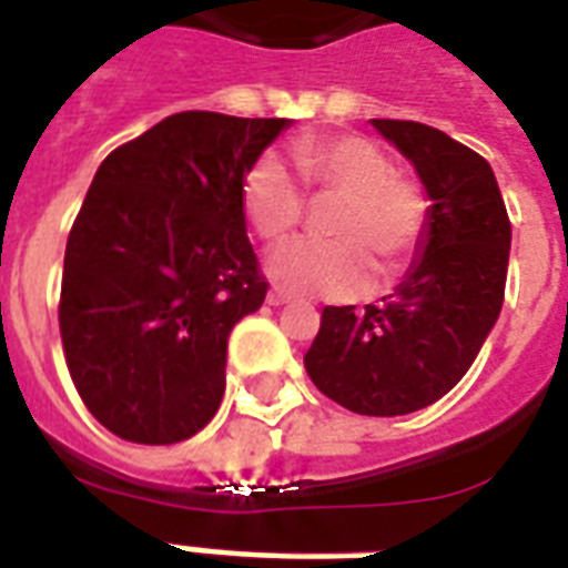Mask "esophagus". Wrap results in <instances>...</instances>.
<instances>
[{"mask_svg": "<svg viewBox=\"0 0 568 568\" xmlns=\"http://www.w3.org/2000/svg\"><path fill=\"white\" fill-rule=\"evenodd\" d=\"M292 301H295V297L288 295V292H283V288H271V292H267V304L271 306H285L292 304Z\"/></svg>", "mask_w": 568, "mask_h": 568, "instance_id": "1", "label": "esophagus"}]
</instances>
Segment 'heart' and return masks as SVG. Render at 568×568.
Wrapping results in <instances>:
<instances>
[{
  "instance_id": "b5f03b06",
  "label": "heart",
  "mask_w": 568,
  "mask_h": 568,
  "mask_svg": "<svg viewBox=\"0 0 568 568\" xmlns=\"http://www.w3.org/2000/svg\"><path fill=\"white\" fill-rule=\"evenodd\" d=\"M295 165L310 186L343 195L331 216L337 241H292L271 252L267 273L295 295L358 297L373 285V263L394 276L413 258L427 225V201L394 174L382 146L361 134L297 141ZM243 213L258 237L283 241L304 216V189L280 155L264 153L243 174Z\"/></svg>"
}]
</instances>
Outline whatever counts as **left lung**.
<instances>
[{
  "label": "left lung",
  "mask_w": 568,
  "mask_h": 568,
  "mask_svg": "<svg viewBox=\"0 0 568 568\" xmlns=\"http://www.w3.org/2000/svg\"><path fill=\"white\" fill-rule=\"evenodd\" d=\"M430 199L415 262L382 304L325 306L304 355L325 397L358 415H409L464 379L506 295L508 225L485 159L434 125L373 120Z\"/></svg>",
  "instance_id": "8db88e82"
}]
</instances>
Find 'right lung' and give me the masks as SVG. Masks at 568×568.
Instances as JSON below:
<instances>
[{
  "label": "right lung",
  "mask_w": 568,
  "mask_h": 568,
  "mask_svg": "<svg viewBox=\"0 0 568 568\" xmlns=\"http://www.w3.org/2000/svg\"><path fill=\"white\" fill-rule=\"evenodd\" d=\"M288 125L183 111L95 171L65 243L60 334L81 400L120 439L183 443L220 409L231 327L267 295L243 174Z\"/></svg>",
  "instance_id": "obj_1"
}]
</instances>
